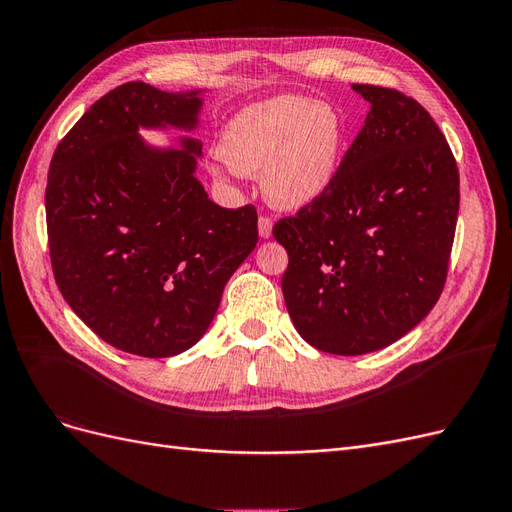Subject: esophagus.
Here are the masks:
<instances>
[{
    "instance_id": "esophagus-1",
    "label": "esophagus",
    "mask_w": 512,
    "mask_h": 512,
    "mask_svg": "<svg viewBox=\"0 0 512 512\" xmlns=\"http://www.w3.org/2000/svg\"><path fill=\"white\" fill-rule=\"evenodd\" d=\"M258 235H260V239H269L273 235V222L267 218V215H260Z\"/></svg>"
}]
</instances>
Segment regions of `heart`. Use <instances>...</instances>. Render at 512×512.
<instances>
[{"label": "heart", "instance_id": "1", "mask_svg": "<svg viewBox=\"0 0 512 512\" xmlns=\"http://www.w3.org/2000/svg\"><path fill=\"white\" fill-rule=\"evenodd\" d=\"M348 143L350 126L337 106L284 94L232 115L218 153L241 175L260 173L269 205L297 211L331 190Z\"/></svg>", "mask_w": 512, "mask_h": 512}]
</instances>
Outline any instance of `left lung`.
<instances>
[{
    "label": "left lung",
    "instance_id": "left-lung-1",
    "mask_svg": "<svg viewBox=\"0 0 512 512\" xmlns=\"http://www.w3.org/2000/svg\"><path fill=\"white\" fill-rule=\"evenodd\" d=\"M352 89L369 113L331 190L273 226L294 329L342 356L391 346L431 312L459 213V170L425 108L395 89Z\"/></svg>",
    "mask_w": 512,
    "mask_h": 512
}]
</instances>
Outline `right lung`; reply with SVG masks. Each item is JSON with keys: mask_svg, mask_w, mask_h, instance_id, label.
<instances>
[{"mask_svg": "<svg viewBox=\"0 0 512 512\" xmlns=\"http://www.w3.org/2000/svg\"><path fill=\"white\" fill-rule=\"evenodd\" d=\"M203 94L119 85L76 121L49 168L59 292L106 344L147 359L181 354L207 333L258 241L256 209L215 205L196 179L198 138L156 147L138 134L196 130Z\"/></svg>", "mask_w": 512, "mask_h": 512, "instance_id": "1", "label": "right lung"}]
</instances>
